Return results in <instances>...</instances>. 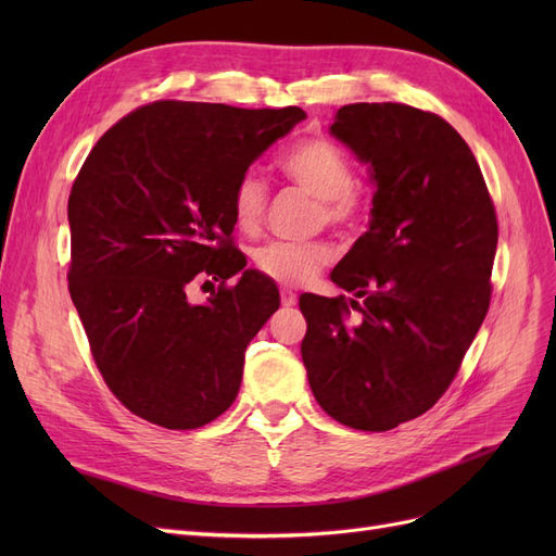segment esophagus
<instances>
[{
    "instance_id": "esophagus-1",
    "label": "esophagus",
    "mask_w": 556,
    "mask_h": 556,
    "mask_svg": "<svg viewBox=\"0 0 556 556\" xmlns=\"http://www.w3.org/2000/svg\"><path fill=\"white\" fill-rule=\"evenodd\" d=\"M280 304L282 306H294L296 304V292L290 288H282L280 290Z\"/></svg>"
}]
</instances>
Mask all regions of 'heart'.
I'll use <instances>...</instances> for the list:
<instances>
[{
    "mask_svg": "<svg viewBox=\"0 0 556 556\" xmlns=\"http://www.w3.org/2000/svg\"><path fill=\"white\" fill-rule=\"evenodd\" d=\"M278 166L292 182L317 197L319 223L350 229L362 220L364 199L355 190V164L341 146L325 137L301 139L285 150ZM229 204L241 231H257L268 204L264 178L252 172L243 174L233 185ZM252 262L262 276L280 285H304L331 262V248L319 241H271L255 252Z\"/></svg>",
    "mask_w": 556,
    "mask_h": 556,
    "instance_id": "b5f03b06",
    "label": "heart"
}]
</instances>
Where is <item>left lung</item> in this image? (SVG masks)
<instances>
[{
	"instance_id": "obj_1",
	"label": "left lung",
	"mask_w": 556,
	"mask_h": 556,
	"mask_svg": "<svg viewBox=\"0 0 556 556\" xmlns=\"http://www.w3.org/2000/svg\"><path fill=\"white\" fill-rule=\"evenodd\" d=\"M331 134L371 164L374 217L331 271L357 299H299L301 357L336 422L390 431L447 392L490 311L496 208L476 155L441 115L348 104Z\"/></svg>"
}]
</instances>
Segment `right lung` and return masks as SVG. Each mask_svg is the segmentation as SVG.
<instances>
[{
    "label": "right lung",
    "instance_id": "add662e5",
    "mask_svg": "<svg viewBox=\"0 0 556 556\" xmlns=\"http://www.w3.org/2000/svg\"><path fill=\"white\" fill-rule=\"evenodd\" d=\"M304 117L162 99L117 121L83 162L66 206L70 294L99 374L134 415L199 429L237 399L245 348L280 299L250 268L227 282L245 266L229 199ZM206 275L222 285L194 307L187 290Z\"/></svg>",
    "mask_w": 556,
    "mask_h": 556
}]
</instances>
